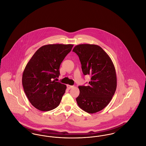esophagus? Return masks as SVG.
Returning a JSON list of instances; mask_svg holds the SVG:
<instances>
[{"label": "esophagus", "mask_w": 146, "mask_h": 146, "mask_svg": "<svg viewBox=\"0 0 146 146\" xmlns=\"http://www.w3.org/2000/svg\"><path fill=\"white\" fill-rule=\"evenodd\" d=\"M67 88H68V89H70L73 88L74 86H72V85H67Z\"/></svg>", "instance_id": "1"}]
</instances>
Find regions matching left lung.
I'll list each match as a JSON object with an SVG mask.
<instances>
[{
    "label": "left lung",
    "mask_w": 146,
    "mask_h": 146,
    "mask_svg": "<svg viewBox=\"0 0 146 146\" xmlns=\"http://www.w3.org/2000/svg\"><path fill=\"white\" fill-rule=\"evenodd\" d=\"M73 51L79 56L84 75H89L87 86H79L76 98L79 107L87 113H95L104 109L111 101L117 88L115 69L111 58L100 46L79 44Z\"/></svg>",
    "instance_id": "1"
}]
</instances>
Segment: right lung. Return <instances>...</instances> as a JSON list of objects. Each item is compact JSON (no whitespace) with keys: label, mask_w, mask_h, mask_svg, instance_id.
Returning a JSON list of instances; mask_svg holds the SVG:
<instances>
[{"label":"right lung","mask_w":146,"mask_h":146,"mask_svg":"<svg viewBox=\"0 0 146 146\" xmlns=\"http://www.w3.org/2000/svg\"><path fill=\"white\" fill-rule=\"evenodd\" d=\"M73 44H48L38 49L27 63L22 74V85L29 101L41 111L55 109L65 93L66 85L54 80Z\"/></svg>","instance_id":"obj_1"}]
</instances>
